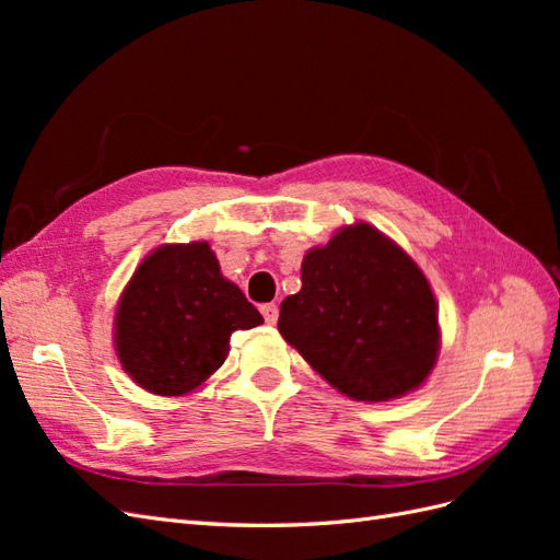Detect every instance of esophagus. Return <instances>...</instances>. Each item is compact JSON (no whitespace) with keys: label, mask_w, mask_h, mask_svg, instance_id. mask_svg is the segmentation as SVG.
Instances as JSON below:
<instances>
[{"label":"esophagus","mask_w":560,"mask_h":560,"mask_svg":"<svg viewBox=\"0 0 560 560\" xmlns=\"http://www.w3.org/2000/svg\"><path fill=\"white\" fill-rule=\"evenodd\" d=\"M261 315H264L268 325H276V322H278V306H276V303H264Z\"/></svg>","instance_id":"34e87169"}]
</instances>
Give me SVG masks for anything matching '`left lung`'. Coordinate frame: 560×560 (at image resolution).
Here are the masks:
<instances>
[{
	"label": "left lung",
	"mask_w": 560,
	"mask_h": 560,
	"mask_svg": "<svg viewBox=\"0 0 560 560\" xmlns=\"http://www.w3.org/2000/svg\"><path fill=\"white\" fill-rule=\"evenodd\" d=\"M301 282L280 303L278 329L327 383L387 401L428 378L439 350L430 282L381 231L341 229L303 257Z\"/></svg>",
	"instance_id": "obj_1"
}]
</instances>
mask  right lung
Wrapping results in <instances>:
<instances>
[{"label": "right lung", "mask_w": 560, "mask_h": 560, "mask_svg": "<svg viewBox=\"0 0 560 560\" xmlns=\"http://www.w3.org/2000/svg\"><path fill=\"white\" fill-rule=\"evenodd\" d=\"M261 313L219 273L208 243L163 245L135 270L116 311V354L130 378L177 397L224 364L231 334L261 325Z\"/></svg>", "instance_id": "obj_1"}]
</instances>
